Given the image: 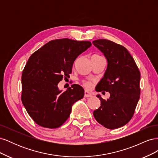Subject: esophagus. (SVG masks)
Masks as SVG:
<instances>
[{
	"label": "esophagus",
	"mask_w": 158,
	"mask_h": 158,
	"mask_svg": "<svg viewBox=\"0 0 158 158\" xmlns=\"http://www.w3.org/2000/svg\"><path fill=\"white\" fill-rule=\"evenodd\" d=\"M92 96V94H91L89 92H88V91L85 90V92H84V97L85 98H90Z\"/></svg>",
	"instance_id": "34e87169"
}]
</instances>
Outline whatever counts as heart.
Here are the masks:
<instances>
[{"label": "heart", "mask_w": 158, "mask_h": 158, "mask_svg": "<svg viewBox=\"0 0 158 158\" xmlns=\"http://www.w3.org/2000/svg\"><path fill=\"white\" fill-rule=\"evenodd\" d=\"M92 85H93L92 82H89V81H85V82H84V86L85 88H88V89L92 88Z\"/></svg>", "instance_id": "b5f03b06"}]
</instances>
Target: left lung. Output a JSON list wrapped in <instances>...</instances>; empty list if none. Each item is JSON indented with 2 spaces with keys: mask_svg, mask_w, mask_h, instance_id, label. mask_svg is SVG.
Segmentation results:
<instances>
[{
  "mask_svg": "<svg viewBox=\"0 0 158 158\" xmlns=\"http://www.w3.org/2000/svg\"><path fill=\"white\" fill-rule=\"evenodd\" d=\"M107 62V69L95 90L110 94L108 99L96 96L101 106L93 114L99 124L109 129L120 128L132 117L140 99V73L135 60L123 46L107 40L93 41Z\"/></svg>",
  "mask_w": 158,
  "mask_h": 158,
  "instance_id": "1",
  "label": "left lung"
}]
</instances>
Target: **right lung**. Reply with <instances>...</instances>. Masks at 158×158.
Returning <instances> with one entry per match:
<instances>
[{
    "label": "right lung",
    "mask_w": 158,
    "mask_h": 158,
    "mask_svg": "<svg viewBox=\"0 0 158 158\" xmlns=\"http://www.w3.org/2000/svg\"><path fill=\"white\" fill-rule=\"evenodd\" d=\"M92 46L88 41L52 40L33 53L22 75V102L37 125L55 128L67 120L73 104L83 98L84 90L73 84L65 92L58 84L69 77L76 58Z\"/></svg>",
    "instance_id": "add662e5"
}]
</instances>
